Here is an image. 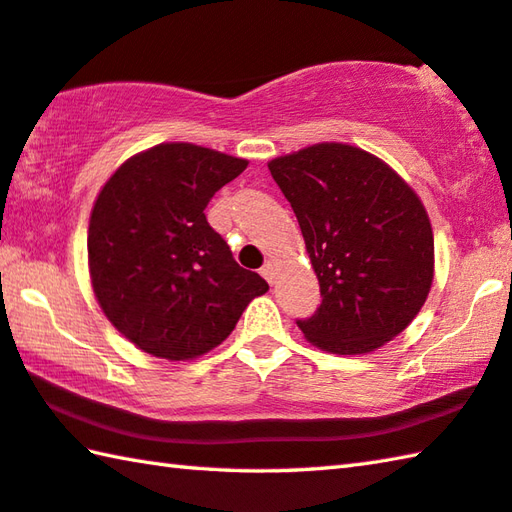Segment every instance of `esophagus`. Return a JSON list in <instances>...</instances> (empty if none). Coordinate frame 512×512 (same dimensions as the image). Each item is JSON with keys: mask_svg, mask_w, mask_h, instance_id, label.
Listing matches in <instances>:
<instances>
[{"mask_svg": "<svg viewBox=\"0 0 512 512\" xmlns=\"http://www.w3.org/2000/svg\"><path fill=\"white\" fill-rule=\"evenodd\" d=\"M259 273H262V277L268 284L275 282V264L273 262H266L262 268H259Z\"/></svg>", "mask_w": 512, "mask_h": 512, "instance_id": "1", "label": "esophagus"}]
</instances>
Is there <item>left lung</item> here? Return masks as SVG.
I'll use <instances>...</instances> for the list:
<instances>
[{
	"label": "left lung",
	"instance_id": "8db88e82",
	"mask_svg": "<svg viewBox=\"0 0 512 512\" xmlns=\"http://www.w3.org/2000/svg\"><path fill=\"white\" fill-rule=\"evenodd\" d=\"M302 228L320 306L295 320L306 340L340 356L398 336L425 304L434 237L423 203L392 167L342 143L268 163Z\"/></svg>",
	"mask_w": 512,
	"mask_h": 512
}]
</instances>
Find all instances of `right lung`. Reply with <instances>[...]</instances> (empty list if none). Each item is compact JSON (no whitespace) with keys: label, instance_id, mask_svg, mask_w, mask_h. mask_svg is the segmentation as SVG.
Instances as JSON below:
<instances>
[{"label":"right lung","instance_id":"1","mask_svg":"<svg viewBox=\"0 0 512 512\" xmlns=\"http://www.w3.org/2000/svg\"><path fill=\"white\" fill-rule=\"evenodd\" d=\"M246 165L208 147L165 143L120 165L100 190L87 239L91 284L109 322L138 349L197 358L268 291L206 219L215 192Z\"/></svg>","mask_w":512,"mask_h":512}]
</instances>
